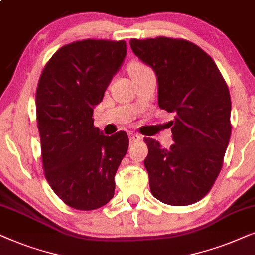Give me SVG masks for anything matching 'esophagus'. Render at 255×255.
I'll list each match as a JSON object with an SVG mask.
<instances>
[{
  "label": "esophagus",
  "mask_w": 255,
  "mask_h": 255,
  "mask_svg": "<svg viewBox=\"0 0 255 255\" xmlns=\"http://www.w3.org/2000/svg\"><path fill=\"white\" fill-rule=\"evenodd\" d=\"M141 135L135 134V133H129V141L130 142H138L141 141Z\"/></svg>",
  "instance_id": "34e87169"
}]
</instances>
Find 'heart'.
<instances>
[{"label": "heart", "instance_id": "b5f03b06", "mask_svg": "<svg viewBox=\"0 0 255 255\" xmlns=\"http://www.w3.org/2000/svg\"><path fill=\"white\" fill-rule=\"evenodd\" d=\"M150 69L145 65V64L141 63V62H134L130 64L129 66V71H130V74L131 76H136V74H141L145 72V71H149Z\"/></svg>", "mask_w": 255, "mask_h": 255}]
</instances>
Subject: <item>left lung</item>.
<instances>
[{
  "instance_id": "8db88e82",
  "label": "left lung",
  "mask_w": 255,
  "mask_h": 255,
  "mask_svg": "<svg viewBox=\"0 0 255 255\" xmlns=\"http://www.w3.org/2000/svg\"><path fill=\"white\" fill-rule=\"evenodd\" d=\"M129 44L157 76L159 108L176 113L170 148L144 137L150 191L165 204H193L222 170L232 128L229 87L211 57L189 40L159 36Z\"/></svg>"
}]
</instances>
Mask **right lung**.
Returning a JSON list of instances; mask_svg holds the SVG:
<instances>
[{
  "label": "right lung",
  "mask_w": 255,
  "mask_h": 255,
  "mask_svg": "<svg viewBox=\"0 0 255 255\" xmlns=\"http://www.w3.org/2000/svg\"><path fill=\"white\" fill-rule=\"evenodd\" d=\"M125 57V40H77L60 47L40 74L36 115L44 176L73 209H99L114 196L129 140L122 130L105 136L92 117Z\"/></svg>",
  "instance_id": "obj_1"
}]
</instances>
